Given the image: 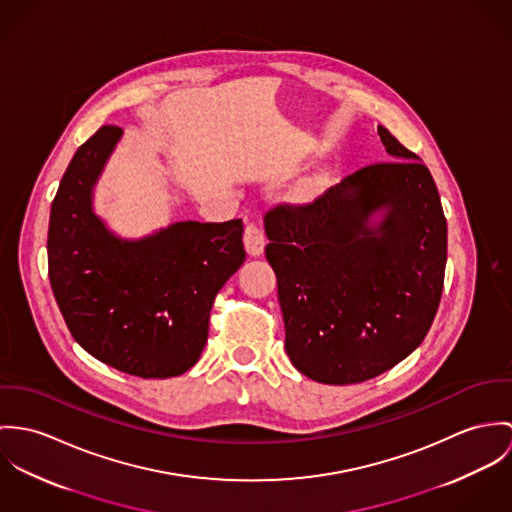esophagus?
<instances>
[{"mask_svg":"<svg viewBox=\"0 0 512 512\" xmlns=\"http://www.w3.org/2000/svg\"><path fill=\"white\" fill-rule=\"evenodd\" d=\"M243 243H245V249L249 255H253V257L261 255L265 249V243H267L263 229L259 228L255 222H249L243 231Z\"/></svg>","mask_w":512,"mask_h":512,"instance_id":"obj_1","label":"esophagus"}]
</instances>
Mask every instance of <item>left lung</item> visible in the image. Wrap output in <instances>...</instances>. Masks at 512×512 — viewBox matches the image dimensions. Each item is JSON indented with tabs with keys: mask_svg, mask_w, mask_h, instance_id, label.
Masks as SVG:
<instances>
[{
	"mask_svg": "<svg viewBox=\"0 0 512 512\" xmlns=\"http://www.w3.org/2000/svg\"><path fill=\"white\" fill-rule=\"evenodd\" d=\"M379 135L395 161L265 214L286 353L326 385L369 381L408 357L444 290L448 228L434 178L389 129ZM383 207L384 222L369 229L370 214Z\"/></svg>",
	"mask_w": 512,
	"mask_h": 512,
	"instance_id": "obj_1",
	"label": "left lung"
}]
</instances>
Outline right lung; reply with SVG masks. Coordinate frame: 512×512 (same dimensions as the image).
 Segmentation results:
<instances>
[{"mask_svg": "<svg viewBox=\"0 0 512 512\" xmlns=\"http://www.w3.org/2000/svg\"><path fill=\"white\" fill-rule=\"evenodd\" d=\"M121 129L100 127L74 153L49 220V279L60 314L90 355L121 373H186L208 341L216 294L245 261L243 222H178L121 241L92 212V186Z\"/></svg>", "mask_w": 512, "mask_h": 512, "instance_id": "add662e5", "label": "right lung"}]
</instances>
